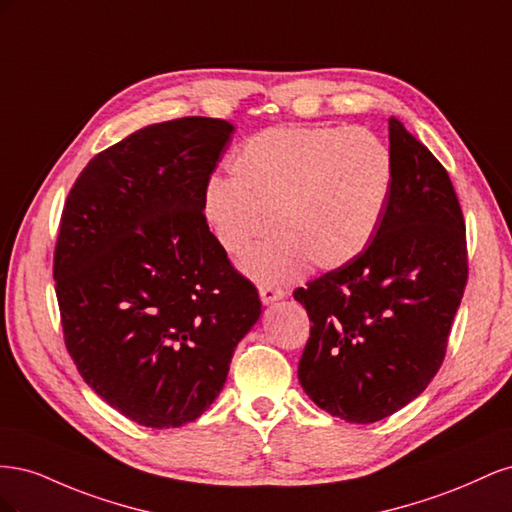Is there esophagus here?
<instances>
[{
  "label": "esophagus",
  "instance_id": "esophagus-1",
  "mask_svg": "<svg viewBox=\"0 0 512 512\" xmlns=\"http://www.w3.org/2000/svg\"><path fill=\"white\" fill-rule=\"evenodd\" d=\"M258 292H260V299H262V303H265V305L275 303V301H280V299L286 297V290L284 288L271 286V284H260Z\"/></svg>",
  "mask_w": 512,
  "mask_h": 512
}]
</instances>
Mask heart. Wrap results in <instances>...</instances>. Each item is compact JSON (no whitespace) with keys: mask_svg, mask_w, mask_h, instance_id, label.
<instances>
[{"mask_svg":"<svg viewBox=\"0 0 512 512\" xmlns=\"http://www.w3.org/2000/svg\"><path fill=\"white\" fill-rule=\"evenodd\" d=\"M228 177L205 185L203 211L222 250L258 280L282 282L305 262L337 269L374 239L389 205L391 149L365 128L282 126L237 147Z\"/></svg>","mask_w":512,"mask_h":512,"instance_id":"obj_1","label":"heart"}]
</instances>
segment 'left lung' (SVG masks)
I'll return each instance as SVG.
<instances>
[{
	"label": "left lung",
	"mask_w": 512,
	"mask_h": 512,
	"mask_svg": "<svg viewBox=\"0 0 512 512\" xmlns=\"http://www.w3.org/2000/svg\"><path fill=\"white\" fill-rule=\"evenodd\" d=\"M389 143L395 177L374 239L294 290L312 320L299 361L303 391L361 425L427 389L468 282L466 222L446 168L395 117Z\"/></svg>",
	"instance_id": "1"
}]
</instances>
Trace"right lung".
<instances>
[{"mask_svg":"<svg viewBox=\"0 0 512 512\" xmlns=\"http://www.w3.org/2000/svg\"><path fill=\"white\" fill-rule=\"evenodd\" d=\"M232 130L211 117L138 130L89 160L61 213L53 277L66 348L138 425L196 421L262 312L203 213Z\"/></svg>","mask_w":512,"mask_h":512,"instance_id":"1","label":"right lung"}]
</instances>
